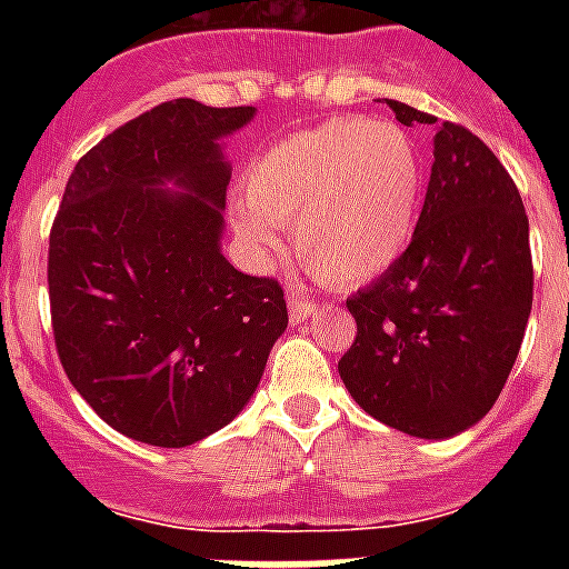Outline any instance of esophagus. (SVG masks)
Listing matches in <instances>:
<instances>
[{"label":"esophagus","mask_w":569,"mask_h":569,"mask_svg":"<svg viewBox=\"0 0 569 569\" xmlns=\"http://www.w3.org/2000/svg\"><path fill=\"white\" fill-rule=\"evenodd\" d=\"M312 312H316V303L301 298V295H295V292L289 295V319L303 321V319H310Z\"/></svg>","instance_id":"34e87169"}]
</instances>
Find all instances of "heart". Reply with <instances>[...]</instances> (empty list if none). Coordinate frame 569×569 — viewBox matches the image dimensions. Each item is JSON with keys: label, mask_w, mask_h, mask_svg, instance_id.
<instances>
[{"label": "heart", "mask_w": 569, "mask_h": 569, "mask_svg": "<svg viewBox=\"0 0 569 569\" xmlns=\"http://www.w3.org/2000/svg\"><path fill=\"white\" fill-rule=\"evenodd\" d=\"M232 223L259 257L283 244L330 286H360L398 262L422 200V159L396 123L333 118L280 138L244 173Z\"/></svg>", "instance_id": "obj_1"}]
</instances>
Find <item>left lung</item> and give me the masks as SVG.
Here are the masks:
<instances>
[{
  "mask_svg": "<svg viewBox=\"0 0 569 569\" xmlns=\"http://www.w3.org/2000/svg\"><path fill=\"white\" fill-rule=\"evenodd\" d=\"M387 106L405 127H433L431 180L405 253L346 301L357 337L339 375L378 422L446 440L485 419L520 355L535 292L529 218L481 138Z\"/></svg>",
  "mask_w": 569,
  "mask_h": 569,
  "instance_id": "8db88e82",
  "label": "left lung"
}]
</instances>
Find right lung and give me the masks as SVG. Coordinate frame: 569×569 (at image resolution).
<instances>
[{"instance_id": "right-lung-1", "label": "right lung", "mask_w": 569, "mask_h": 569, "mask_svg": "<svg viewBox=\"0 0 569 569\" xmlns=\"http://www.w3.org/2000/svg\"><path fill=\"white\" fill-rule=\"evenodd\" d=\"M253 114L197 100L138 114L76 162L49 232L58 360L100 419L147 446L232 422L289 325L280 283L221 253V138Z\"/></svg>"}]
</instances>
